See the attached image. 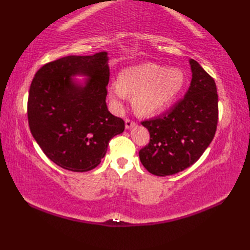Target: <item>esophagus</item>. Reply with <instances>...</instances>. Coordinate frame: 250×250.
I'll return each instance as SVG.
<instances>
[{
    "mask_svg": "<svg viewBox=\"0 0 250 250\" xmlns=\"http://www.w3.org/2000/svg\"><path fill=\"white\" fill-rule=\"evenodd\" d=\"M135 125H136V124H135L134 121H132L130 119H125V129L126 130H130V129H132Z\"/></svg>",
    "mask_w": 250,
    "mask_h": 250,
    "instance_id": "1",
    "label": "esophagus"
}]
</instances>
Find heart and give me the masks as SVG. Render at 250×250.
<instances>
[{"label": "heart", "mask_w": 250, "mask_h": 250, "mask_svg": "<svg viewBox=\"0 0 250 250\" xmlns=\"http://www.w3.org/2000/svg\"><path fill=\"white\" fill-rule=\"evenodd\" d=\"M184 86L185 74L179 68L147 62L124 68L119 81L108 84L107 93L116 111L122 109L129 94H133L134 109L142 116L152 117L166 110Z\"/></svg>", "instance_id": "heart-1"}]
</instances>
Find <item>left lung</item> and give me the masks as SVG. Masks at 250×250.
<instances>
[{
	"label": "left lung",
	"mask_w": 250,
	"mask_h": 250,
	"mask_svg": "<svg viewBox=\"0 0 250 250\" xmlns=\"http://www.w3.org/2000/svg\"><path fill=\"white\" fill-rule=\"evenodd\" d=\"M190 87L183 100L162 117L146 120L150 142L140 160L156 176H168L192 166L213 141L218 121V94L213 78L193 59Z\"/></svg>",
	"instance_id": "left-lung-1"
}]
</instances>
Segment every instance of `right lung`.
Segmentation results:
<instances>
[{"mask_svg": "<svg viewBox=\"0 0 250 250\" xmlns=\"http://www.w3.org/2000/svg\"><path fill=\"white\" fill-rule=\"evenodd\" d=\"M108 60L107 51L63 57L42 66L32 81L31 133L45 155L67 171L97 167L109 141L125 131V121L106 105Z\"/></svg>", "mask_w": 250, "mask_h": 250, "instance_id": "1", "label": "right lung"}]
</instances>
